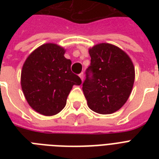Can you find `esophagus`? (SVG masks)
I'll return each mask as SVG.
<instances>
[{
  "label": "esophagus",
  "mask_w": 159,
  "mask_h": 159,
  "mask_svg": "<svg viewBox=\"0 0 159 159\" xmlns=\"http://www.w3.org/2000/svg\"><path fill=\"white\" fill-rule=\"evenodd\" d=\"M79 77H80V78H81V80H82V82H83V80H84V74H83V72L80 73Z\"/></svg>",
  "instance_id": "esophagus-1"
}]
</instances>
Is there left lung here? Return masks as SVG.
Masks as SVG:
<instances>
[{
  "mask_svg": "<svg viewBox=\"0 0 159 159\" xmlns=\"http://www.w3.org/2000/svg\"><path fill=\"white\" fill-rule=\"evenodd\" d=\"M88 52L91 65L82 84L87 106L98 114L114 113L125 104L132 92L135 77L133 62L125 51L111 43H97Z\"/></svg>",
  "mask_w": 159,
  "mask_h": 159,
  "instance_id": "1",
  "label": "left lung"
}]
</instances>
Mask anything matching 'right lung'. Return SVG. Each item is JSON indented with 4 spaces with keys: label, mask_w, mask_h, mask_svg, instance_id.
I'll use <instances>...</instances> for the list:
<instances>
[{
    "label": "right lung",
    "mask_w": 159,
    "mask_h": 159,
    "mask_svg": "<svg viewBox=\"0 0 159 159\" xmlns=\"http://www.w3.org/2000/svg\"><path fill=\"white\" fill-rule=\"evenodd\" d=\"M64 48L56 43L42 44L29 55L21 70L20 84L28 104L46 116L64 108L73 85L82 80L71 71L72 62Z\"/></svg>",
    "instance_id": "right-lung-1"
}]
</instances>
